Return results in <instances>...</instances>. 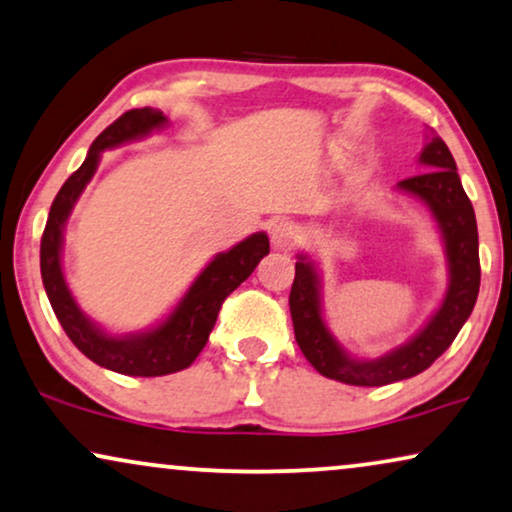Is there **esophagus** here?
I'll return each mask as SVG.
<instances>
[{"label":"esophagus","mask_w":512,"mask_h":512,"mask_svg":"<svg viewBox=\"0 0 512 512\" xmlns=\"http://www.w3.org/2000/svg\"><path fill=\"white\" fill-rule=\"evenodd\" d=\"M269 236H271V245L278 250H292L299 243V238H302L299 227L292 222H276L274 227H271Z\"/></svg>","instance_id":"obj_1"}]
</instances>
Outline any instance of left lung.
Here are the masks:
<instances>
[{"label": "left lung", "mask_w": 512, "mask_h": 512, "mask_svg": "<svg viewBox=\"0 0 512 512\" xmlns=\"http://www.w3.org/2000/svg\"><path fill=\"white\" fill-rule=\"evenodd\" d=\"M419 163L431 170L398 182V189L424 203L438 224L449 269L445 299L410 342L374 360L351 358L325 325L320 306L323 283L316 264L304 252L297 255L295 283L290 290L295 339L304 358L327 379L349 386H386L417 377L449 349L473 311L480 292L478 222L473 203L463 192L454 156L440 135H433L431 142L421 149Z\"/></svg>", "instance_id": "8db88e82"}]
</instances>
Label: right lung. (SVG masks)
<instances>
[{"label":"right lung","instance_id":"right-lung-1","mask_svg":"<svg viewBox=\"0 0 512 512\" xmlns=\"http://www.w3.org/2000/svg\"><path fill=\"white\" fill-rule=\"evenodd\" d=\"M166 124L168 119L159 109L142 107L121 114L112 126H107L93 140L86 161L67 177L53 199L42 236V250H39L44 290L65 335L93 363L112 372L128 374V377H163V374L180 372L192 365L208 342L224 299L255 271L264 255H269V236L264 231H257L231 250L215 255V260L196 276V281L189 285L185 297L177 302L166 320L145 332L109 335L79 309L67 288L63 262H60L67 217L95 175L105 149L145 138Z\"/></svg>","mask_w":512,"mask_h":512}]
</instances>
